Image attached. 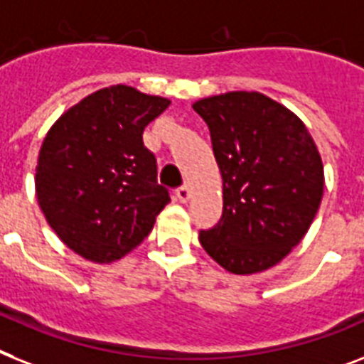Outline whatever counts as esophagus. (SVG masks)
<instances>
[{"mask_svg": "<svg viewBox=\"0 0 364 364\" xmlns=\"http://www.w3.org/2000/svg\"><path fill=\"white\" fill-rule=\"evenodd\" d=\"M176 198L181 203L188 202V198H191V191H188V187H179V188H177V191H176Z\"/></svg>", "mask_w": 364, "mask_h": 364, "instance_id": "1", "label": "esophagus"}]
</instances>
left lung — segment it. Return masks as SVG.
I'll use <instances>...</instances> for the list:
<instances>
[{
	"label": "left lung",
	"mask_w": 364,
	"mask_h": 364,
	"mask_svg": "<svg viewBox=\"0 0 364 364\" xmlns=\"http://www.w3.org/2000/svg\"><path fill=\"white\" fill-rule=\"evenodd\" d=\"M192 108L211 132L223 176V217L200 232L233 274L273 267L301 243L323 196V162L305 123L258 91H230Z\"/></svg>",
	"instance_id": "8db88e82"
}]
</instances>
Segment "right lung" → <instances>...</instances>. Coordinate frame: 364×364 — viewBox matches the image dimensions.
Wrapping results in <instances>:
<instances>
[{
	"label": "right lung",
	"instance_id": "obj_1",
	"mask_svg": "<svg viewBox=\"0 0 364 364\" xmlns=\"http://www.w3.org/2000/svg\"><path fill=\"white\" fill-rule=\"evenodd\" d=\"M168 106L164 97L110 85L70 106L44 136L35 168L38 208L82 258L112 264L127 256L170 202L141 138Z\"/></svg>",
	"mask_w": 364,
	"mask_h": 364
}]
</instances>
